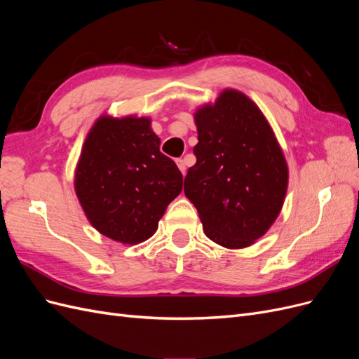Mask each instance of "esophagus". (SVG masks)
I'll use <instances>...</instances> for the list:
<instances>
[{"mask_svg": "<svg viewBox=\"0 0 359 359\" xmlns=\"http://www.w3.org/2000/svg\"><path fill=\"white\" fill-rule=\"evenodd\" d=\"M177 165H178L180 170L182 172V175H184V173H186V169H187V168H186V161H184L182 158H178V160H177Z\"/></svg>", "mask_w": 359, "mask_h": 359, "instance_id": "obj_1", "label": "esophagus"}]
</instances>
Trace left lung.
Wrapping results in <instances>:
<instances>
[{
    "label": "left lung",
    "instance_id": "8db88e82",
    "mask_svg": "<svg viewBox=\"0 0 359 359\" xmlns=\"http://www.w3.org/2000/svg\"><path fill=\"white\" fill-rule=\"evenodd\" d=\"M196 165L184 193L196 206L203 232L226 248H244L265 235L287 190V165L273 128L240 91L224 90L194 115Z\"/></svg>",
    "mask_w": 359,
    "mask_h": 359
}]
</instances>
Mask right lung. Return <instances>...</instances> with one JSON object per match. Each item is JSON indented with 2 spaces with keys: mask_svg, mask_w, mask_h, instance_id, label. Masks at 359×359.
I'll return each instance as SVG.
<instances>
[{
  "mask_svg": "<svg viewBox=\"0 0 359 359\" xmlns=\"http://www.w3.org/2000/svg\"><path fill=\"white\" fill-rule=\"evenodd\" d=\"M74 190L97 231L137 244L157 231L182 190V173L160 153V137L148 118L100 116L85 139Z\"/></svg>",
  "mask_w": 359,
  "mask_h": 359,
  "instance_id": "1",
  "label": "right lung"
}]
</instances>
